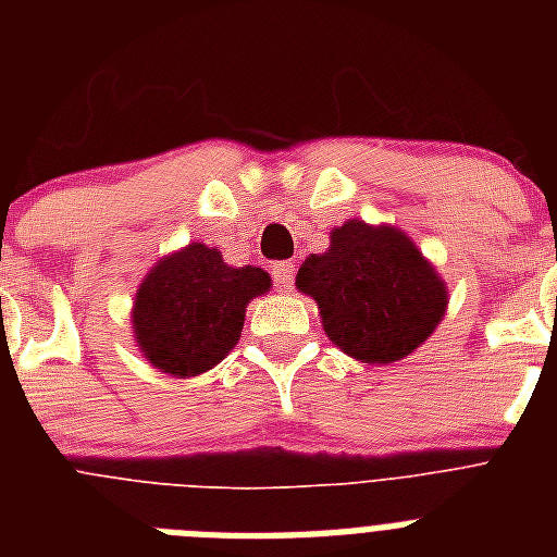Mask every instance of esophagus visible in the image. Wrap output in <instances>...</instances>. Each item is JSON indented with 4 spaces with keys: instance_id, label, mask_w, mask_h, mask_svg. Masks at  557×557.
<instances>
[{
    "instance_id": "obj_1",
    "label": "esophagus",
    "mask_w": 557,
    "mask_h": 557,
    "mask_svg": "<svg viewBox=\"0 0 557 557\" xmlns=\"http://www.w3.org/2000/svg\"><path fill=\"white\" fill-rule=\"evenodd\" d=\"M270 275H273V284L282 293H289L293 289V275H295V264L293 262H273L270 264Z\"/></svg>"
}]
</instances>
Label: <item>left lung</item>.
Here are the masks:
<instances>
[{
  "mask_svg": "<svg viewBox=\"0 0 557 557\" xmlns=\"http://www.w3.org/2000/svg\"><path fill=\"white\" fill-rule=\"evenodd\" d=\"M295 284L318 301L334 346L362 362H396L412 354L446 309L444 282L410 236L359 220L334 228L332 248L309 256Z\"/></svg>",
  "mask_w": 557,
  "mask_h": 557,
  "instance_id": "obj_1",
  "label": "left lung"
}]
</instances>
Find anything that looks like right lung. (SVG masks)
I'll use <instances>...</instances> for the list:
<instances>
[{"instance_id":"obj_1","label":"right lung","mask_w":557,"mask_h":557,"mask_svg":"<svg viewBox=\"0 0 557 557\" xmlns=\"http://www.w3.org/2000/svg\"><path fill=\"white\" fill-rule=\"evenodd\" d=\"M268 289L262 268H228L220 250L189 245L141 282L133 304L136 343L164 373L209 371L236 346L250 298Z\"/></svg>"}]
</instances>
